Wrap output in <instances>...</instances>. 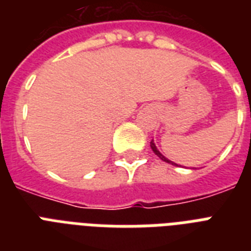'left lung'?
<instances>
[{
	"label": "left lung",
	"mask_w": 251,
	"mask_h": 251,
	"mask_svg": "<svg viewBox=\"0 0 251 251\" xmlns=\"http://www.w3.org/2000/svg\"><path fill=\"white\" fill-rule=\"evenodd\" d=\"M150 146H151V149H152V151H153V152H155V155H157V156L160 157L161 160H163V161H165V163H168V164H172V165H177V164H176V163H173V161L168 160V159H167V157L164 156V155H161V153H160V151H159V150L156 149V146H155V143H153V141H151V143H150Z\"/></svg>",
	"instance_id": "obj_1"
}]
</instances>
